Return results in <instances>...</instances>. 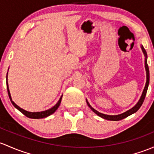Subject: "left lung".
Instances as JSON below:
<instances>
[{"mask_svg": "<svg viewBox=\"0 0 154 154\" xmlns=\"http://www.w3.org/2000/svg\"><path fill=\"white\" fill-rule=\"evenodd\" d=\"M141 48H142V51H143L144 55H145V70H146L147 80H146V83H145V88H144L143 92H142V96H141V97H140V100H139L138 103H137V104H136V106L133 107L132 108L129 109L128 111H125V112L122 113V114H118V115H107V114H102V113H100V112H99V111H97V110H95L94 108H92V107L91 106V105L89 104V103H88V102L86 100V103H87V104H88V107H89L91 109L92 111H93L95 113V114H97L99 116H100V117L103 118V119H108V120H112V121L121 120V119H124V118L127 117V116L131 115V114H134V113L137 112V111H138L139 109H140V107H141V106L142 105V103H143V102H144V100H145V96H146V93H147V91H148V85H149V80H150L149 68H148V63H147V57H148V56H147V52H146V51H145V48H144L143 46H141Z\"/></svg>", "mask_w": 154, "mask_h": 154, "instance_id": "left-lung-1", "label": "left lung"}]
</instances>
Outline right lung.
Instances as JSON below:
<instances>
[{"label": "right lung", "instance_id": "1", "mask_svg": "<svg viewBox=\"0 0 154 154\" xmlns=\"http://www.w3.org/2000/svg\"><path fill=\"white\" fill-rule=\"evenodd\" d=\"M7 74H8V73H7ZM6 87H7L8 94H9V99H10V101H11V103H12L13 106H14V108H16L17 110H19V111H20V112L22 113V114H23L26 116H27V117H29V118H32V119H41V118L47 117V116H48L49 115H51V114H52L53 113L55 112L56 110L57 109L58 107H59L60 105L61 100H62V97H63V95H62V96H61V97L60 98L59 101H58L57 103V104L55 105V106H53L52 108H50V109L46 110V111H40V112H29V111H25V110L23 109V108H20V107H19L18 106H17V105H16L15 103H14V102L12 101V97H11L10 92H9V85H8L7 75H6Z\"/></svg>", "mask_w": 154, "mask_h": 154}]
</instances>
